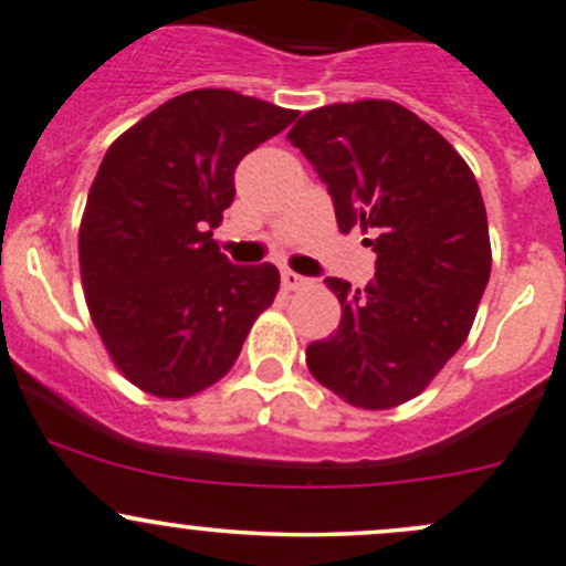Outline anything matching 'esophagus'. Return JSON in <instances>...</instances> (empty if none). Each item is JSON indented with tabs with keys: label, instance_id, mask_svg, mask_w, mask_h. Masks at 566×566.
Returning <instances> with one entry per match:
<instances>
[{
	"label": "esophagus",
	"instance_id": "obj_1",
	"mask_svg": "<svg viewBox=\"0 0 566 566\" xmlns=\"http://www.w3.org/2000/svg\"><path fill=\"white\" fill-rule=\"evenodd\" d=\"M306 284H308V279H303L301 273H295V271H282V287L287 290V293H295V290L306 287Z\"/></svg>",
	"mask_w": 566,
	"mask_h": 566
}]
</instances>
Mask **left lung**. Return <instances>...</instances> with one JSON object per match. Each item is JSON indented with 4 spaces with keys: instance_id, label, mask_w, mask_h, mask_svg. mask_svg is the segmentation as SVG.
I'll return each mask as SVG.
<instances>
[{
    "instance_id": "8db88e82",
    "label": "left lung",
    "mask_w": 566,
    "mask_h": 566,
    "mask_svg": "<svg viewBox=\"0 0 566 566\" xmlns=\"http://www.w3.org/2000/svg\"><path fill=\"white\" fill-rule=\"evenodd\" d=\"M287 140L328 184L338 230L371 235L377 252L363 290L325 279L342 323L308 344V371L358 409L398 407L431 385L472 331L491 276L483 195L461 154L390 99L314 108Z\"/></svg>"
}]
</instances>
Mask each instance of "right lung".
Returning a JSON list of instances; mask_svg holds the SVG:
<instances>
[{
	"label": "right lung",
	"instance_id": "obj_1",
	"mask_svg": "<svg viewBox=\"0 0 566 566\" xmlns=\"http://www.w3.org/2000/svg\"><path fill=\"white\" fill-rule=\"evenodd\" d=\"M295 116L195 88L111 143L81 217V282L113 366L143 392L176 401L211 388L276 298V265H230L211 235L238 163Z\"/></svg>",
	"mask_w": 566,
	"mask_h": 566
}]
</instances>
